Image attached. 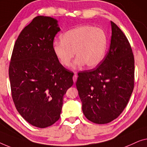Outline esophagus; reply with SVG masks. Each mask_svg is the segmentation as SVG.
I'll list each match as a JSON object with an SVG mask.
<instances>
[{
    "label": "esophagus",
    "mask_w": 147,
    "mask_h": 147,
    "mask_svg": "<svg viewBox=\"0 0 147 147\" xmlns=\"http://www.w3.org/2000/svg\"><path fill=\"white\" fill-rule=\"evenodd\" d=\"M73 79L74 82H76V80H77V75H76V74H74V76H73Z\"/></svg>",
    "instance_id": "34e87169"
}]
</instances>
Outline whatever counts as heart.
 <instances>
[{"instance_id": "b5f03b06", "label": "heart", "mask_w": 147, "mask_h": 147, "mask_svg": "<svg viewBox=\"0 0 147 147\" xmlns=\"http://www.w3.org/2000/svg\"><path fill=\"white\" fill-rule=\"evenodd\" d=\"M61 41L53 43V50L59 63L69 67L76 55L74 68L84 65L88 68L98 66L104 59L108 39L102 28L90 25L80 26L63 33Z\"/></svg>"}]
</instances>
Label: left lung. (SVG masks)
<instances>
[{"label": "left lung", "instance_id": "left-lung-1", "mask_svg": "<svg viewBox=\"0 0 147 147\" xmlns=\"http://www.w3.org/2000/svg\"><path fill=\"white\" fill-rule=\"evenodd\" d=\"M110 48L98 67L80 72L76 82L84 116L96 124L117 119L127 106L135 84V59L123 32L111 21Z\"/></svg>", "mask_w": 147, "mask_h": 147}]
</instances>
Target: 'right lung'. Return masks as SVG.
Segmentation results:
<instances>
[{"mask_svg":"<svg viewBox=\"0 0 147 147\" xmlns=\"http://www.w3.org/2000/svg\"><path fill=\"white\" fill-rule=\"evenodd\" d=\"M60 30L55 18H33L18 35L9 65L16 110L28 123L42 129L60 119L63 96L73 84V73L53 53L54 38Z\"/></svg>","mask_w":147,"mask_h":147,"instance_id":"add662e5","label":"right lung"}]
</instances>
